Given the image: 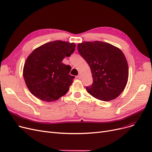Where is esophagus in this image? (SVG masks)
Returning <instances> with one entry per match:
<instances>
[{
    "label": "esophagus",
    "instance_id": "obj_1",
    "mask_svg": "<svg viewBox=\"0 0 152 152\" xmlns=\"http://www.w3.org/2000/svg\"><path fill=\"white\" fill-rule=\"evenodd\" d=\"M77 78H79V79H81V78H82L81 75H80V74H78V76H77Z\"/></svg>",
    "mask_w": 152,
    "mask_h": 152
}]
</instances>
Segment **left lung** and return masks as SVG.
Here are the masks:
<instances>
[{
    "label": "left lung",
    "mask_w": 152,
    "mask_h": 152,
    "mask_svg": "<svg viewBox=\"0 0 152 152\" xmlns=\"http://www.w3.org/2000/svg\"><path fill=\"white\" fill-rule=\"evenodd\" d=\"M78 51L88 64L93 83L86 87L96 99L110 101L122 93L128 81L129 66L118 48L101 41L78 44Z\"/></svg>",
    "instance_id": "left-lung-1"
}]
</instances>
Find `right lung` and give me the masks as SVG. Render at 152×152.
Masks as SVG:
<instances>
[{"label": "right lung", "mask_w": 152, "mask_h": 152, "mask_svg": "<svg viewBox=\"0 0 152 152\" xmlns=\"http://www.w3.org/2000/svg\"><path fill=\"white\" fill-rule=\"evenodd\" d=\"M74 43L56 40L35 49L26 60L23 75L30 92L38 99L53 102L69 90L74 76L69 74L70 65L62 60L75 49Z\"/></svg>", "instance_id": "right-lung-1"}]
</instances>
